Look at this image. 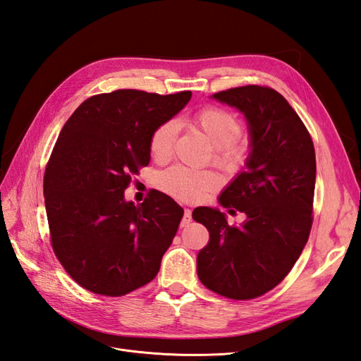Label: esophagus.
Instances as JSON below:
<instances>
[{
  "label": "esophagus",
  "mask_w": 361,
  "mask_h": 361,
  "mask_svg": "<svg viewBox=\"0 0 361 361\" xmlns=\"http://www.w3.org/2000/svg\"><path fill=\"white\" fill-rule=\"evenodd\" d=\"M192 221V216H191V211L190 209H185V212H183V218H182V223H180V226L182 227H187L190 223Z\"/></svg>",
  "instance_id": "34e87169"
}]
</instances>
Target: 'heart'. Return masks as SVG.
Here are the masks:
<instances>
[{
	"label": "heart",
	"mask_w": 361,
	"mask_h": 361,
	"mask_svg": "<svg viewBox=\"0 0 361 361\" xmlns=\"http://www.w3.org/2000/svg\"><path fill=\"white\" fill-rule=\"evenodd\" d=\"M192 125L214 147V161L223 167H236L244 158V146L238 143L241 134L239 120L221 108H204L192 118ZM178 123L167 120L161 123L150 137V152L162 161L171 154ZM220 185V178L211 170H192L183 166H173L159 173L158 187L167 194L187 202H199Z\"/></svg>",
	"instance_id": "1"
}]
</instances>
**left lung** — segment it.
<instances>
[{"label": "left lung", "mask_w": 361, "mask_h": 361, "mask_svg": "<svg viewBox=\"0 0 361 361\" xmlns=\"http://www.w3.org/2000/svg\"><path fill=\"white\" fill-rule=\"evenodd\" d=\"M212 99L244 114L248 155L218 203L245 214L239 226L218 207L200 206L192 218L209 232L197 255V276L223 297L251 300L288 276L312 228L316 158L313 141L298 114L276 90L236 87Z\"/></svg>", "instance_id": "1"}]
</instances>
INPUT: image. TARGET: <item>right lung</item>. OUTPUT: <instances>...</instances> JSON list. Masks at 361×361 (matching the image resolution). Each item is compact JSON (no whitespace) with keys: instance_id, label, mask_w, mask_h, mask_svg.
<instances>
[{"instance_id":"1","label":"right lung","mask_w":361,"mask_h":361,"mask_svg":"<svg viewBox=\"0 0 361 361\" xmlns=\"http://www.w3.org/2000/svg\"><path fill=\"white\" fill-rule=\"evenodd\" d=\"M191 99L116 90L84 101L64 123L43 179L54 253L84 289L120 297L154 280L183 209L152 190L125 199L130 176L150 162V137Z\"/></svg>"}]
</instances>
